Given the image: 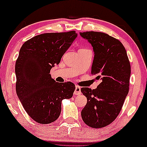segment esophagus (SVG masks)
I'll return each mask as SVG.
<instances>
[{
    "label": "esophagus",
    "instance_id": "1",
    "mask_svg": "<svg viewBox=\"0 0 147 147\" xmlns=\"http://www.w3.org/2000/svg\"><path fill=\"white\" fill-rule=\"evenodd\" d=\"M81 93V87L78 86H76V88H75V91H74V94L75 95H80Z\"/></svg>",
    "mask_w": 147,
    "mask_h": 147
}]
</instances>
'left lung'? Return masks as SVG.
Returning <instances> with one entry per match:
<instances>
[{
	"label": "left lung",
	"mask_w": 147,
	"mask_h": 147,
	"mask_svg": "<svg viewBox=\"0 0 147 147\" xmlns=\"http://www.w3.org/2000/svg\"><path fill=\"white\" fill-rule=\"evenodd\" d=\"M80 34L93 46L91 74L100 81L96 89L81 88L87 98L81 117L88 126L102 128L111 124L122 110L129 92L131 66L126 49L117 39L100 32Z\"/></svg>",
	"instance_id": "8db88e82"
}]
</instances>
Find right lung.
<instances>
[{
    "instance_id": "right-lung-1",
    "label": "right lung",
    "mask_w": 147,
    "mask_h": 147,
    "mask_svg": "<svg viewBox=\"0 0 147 147\" xmlns=\"http://www.w3.org/2000/svg\"><path fill=\"white\" fill-rule=\"evenodd\" d=\"M77 37L76 31L39 34L25 42L16 63V93L32 119L40 124L57 120L61 101L73 96L75 85L56 82L50 70Z\"/></svg>"
}]
</instances>
